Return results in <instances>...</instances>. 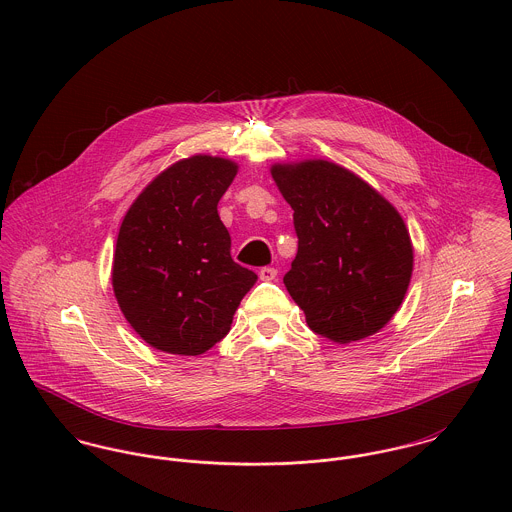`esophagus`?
<instances>
[{
	"label": "esophagus",
	"instance_id": "obj_1",
	"mask_svg": "<svg viewBox=\"0 0 512 512\" xmlns=\"http://www.w3.org/2000/svg\"><path fill=\"white\" fill-rule=\"evenodd\" d=\"M258 276H260V280H264V282H272V280H276L278 270L272 268V266H264V268H260Z\"/></svg>",
	"mask_w": 512,
	"mask_h": 512
}]
</instances>
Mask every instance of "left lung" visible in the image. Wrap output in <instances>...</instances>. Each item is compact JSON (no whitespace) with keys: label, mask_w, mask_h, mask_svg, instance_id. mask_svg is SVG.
<instances>
[{"label":"left lung","mask_w":512,"mask_h":512,"mask_svg":"<svg viewBox=\"0 0 512 512\" xmlns=\"http://www.w3.org/2000/svg\"><path fill=\"white\" fill-rule=\"evenodd\" d=\"M293 209L297 254L284 284L317 335L361 341L402 305L414 250L400 213L353 171L325 161L272 165Z\"/></svg>","instance_id":"1"}]
</instances>
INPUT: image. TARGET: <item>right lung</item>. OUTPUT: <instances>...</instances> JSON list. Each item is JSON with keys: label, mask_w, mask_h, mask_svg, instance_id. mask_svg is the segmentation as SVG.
I'll list each match as a JSON object with an SVG mask.
<instances>
[{"label": "right lung", "mask_w": 512, "mask_h": 512, "mask_svg": "<svg viewBox=\"0 0 512 512\" xmlns=\"http://www.w3.org/2000/svg\"><path fill=\"white\" fill-rule=\"evenodd\" d=\"M238 165L193 155L161 171L122 220L112 286L134 331L163 353L195 357L230 331L258 276L230 256L217 211Z\"/></svg>", "instance_id": "obj_1"}]
</instances>
